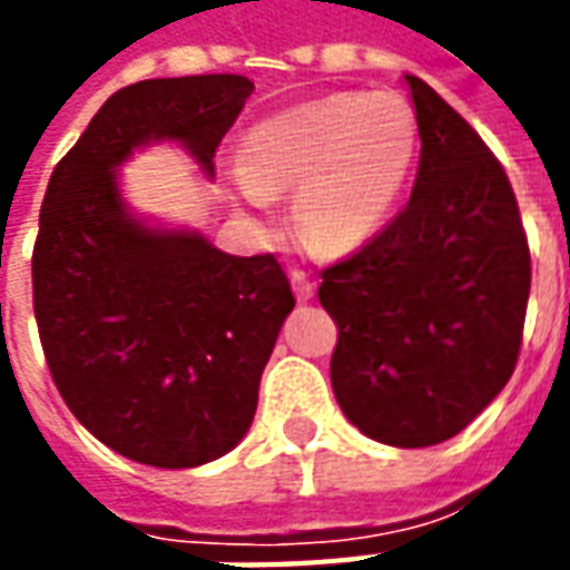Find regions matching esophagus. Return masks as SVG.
Returning a JSON list of instances; mask_svg holds the SVG:
<instances>
[{"mask_svg": "<svg viewBox=\"0 0 570 570\" xmlns=\"http://www.w3.org/2000/svg\"><path fill=\"white\" fill-rule=\"evenodd\" d=\"M289 284H293V293H296L298 302H311L314 293H317V281L308 277L305 272H293L289 274Z\"/></svg>", "mask_w": 570, "mask_h": 570, "instance_id": "1", "label": "esophagus"}]
</instances>
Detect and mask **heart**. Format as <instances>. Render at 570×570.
Returning a JSON list of instances; mask_svg holds the SVG:
<instances>
[{"label":"heart","instance_id":"1","mask_svg":"<svg viewBox=\"0 0 570 570\" xmlns=\"http://www.w3.org/2000/svg\"><path fill=\"white\" fill-rule=\"evenodd\" d=\"M419 149V121L403 97L345 91L249 128L232 183L256 207L296 188L298 235L326 253H347L387 223Z\"/></svg>","mask_w":570,"mask_h":570}]
</instances>
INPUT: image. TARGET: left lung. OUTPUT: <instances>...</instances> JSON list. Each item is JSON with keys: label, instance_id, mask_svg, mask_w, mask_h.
<instances>
[{"label": "left lung", "instance_id": "obj_1", "mask_svg": "<svg viewBox=\"0 0 570 570\" xmlns=\"http://www.w3.org/2000/svg\"><path fill=\"white\" fill-rule=\"evenodd\" d=\"M421 134L406 210L323 272L338 326L330 375L370 440L424 449L452 440L513 375L531 256L510 179L430 85L406 76Z\"/></svg>", "mask_w": 570, "mask_h": 570}]
</instances>
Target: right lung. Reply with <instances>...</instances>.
<instances>
[{"instance_id":"1","label":"right lung","mask_w":570,"mask_h":570,"mask_svg":"<svg viewBox=\"0 0 570 570\" xmlns=\"http://www.w3.org/2000/svg\"><path fill=\"white\" fill-rule=\"evenodd\" d=\"M253 94L244 76H183L116 91L57 164L32 249L45 360L72 415L137 464L186 470L232 452L296 298L274 256H232L198 228L134 213L118 167L176 142L213 155Z\"/></svg>"}]
</instances>
